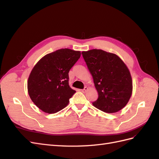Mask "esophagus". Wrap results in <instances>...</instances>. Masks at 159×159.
Returning a JSON list of instances; mask_svg holds the SVG:
<instances>
[{"instance_id": "34e87169", "label": "esophagus", "mask_w": 159, "mask_h": 159, "mask_svg": "<svg viewBox=\"0 0 159 159\" xmlns=\"http://www.w3.org/2000/svg\"><path fill=\"white\" fill-rule=\"evenodd\" d=\"M88 87H85V88H84L83 89H81V91H82V92H84H84H85V91H87V90H88Z\"/></svg>"}]
</instances>
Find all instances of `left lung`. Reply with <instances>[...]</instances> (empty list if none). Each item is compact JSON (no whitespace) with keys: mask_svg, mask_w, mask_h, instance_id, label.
<instances>
[{"mask_svg":"<svg viewBox=\"0 0 159 159\" xmlns=\"http://www.w3.org/2000/svg\"><path fill=\"white\" fill-rule=\"evenodd\" d=\"M84 59L93 76L98 99L93 106L105 113L122 109L131 98L133 83L131 74L119 56L102 50L82 52Z\"/></svg>","mask_w":159,"mask_h":159,"instance_id":"left-lung-1","label":"left lung"}]
</instances>
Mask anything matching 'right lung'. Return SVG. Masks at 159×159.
I'll use <instances>...</instances> for the list:
<instances>
[{
	"instance_id": "1",
	"label": "right lung",
	"mask_w": 159,
	"mask_h": 159,
	"mask_svg": "<svg viewBox=\"0 0 159 159\" xmlns=\"http://www.w3.org/2000/svg\"><path fill=\"white\" fill-rule=\"evenodd\" d=\"M80 51L57 50L44 56L32 69L28 91L36 106L48 113L66 107L75 93L69 85V71L79 60Z\"/></svg>"
}]
</instances>
